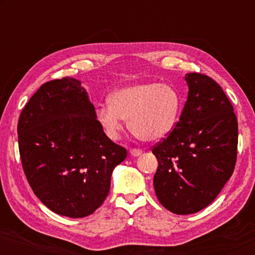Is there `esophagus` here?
Segmentation results:
<instances>
[{
    "mask_svg": "<svg viewBox=\"0 0 255 255\" xmlns=\"http://www.w3.org/2000/svg\"><path fill=\"white\" fill-rule=\"evenodd\" d=\"M130 153H131V155H133V156H139L142 153V151L140 148H131Z\"/></svg>",
    "mask_w": 255,
    "mask_h": 255,
    "instance_id": "obj_1",
    "label": "esophagus"
}]
</instances>
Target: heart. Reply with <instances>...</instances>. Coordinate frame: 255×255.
Here are the masks:
<instances>
[{"instance_id": "b5f03b06", "label": "heart", "mask_w": 255, "mask_h": 255, "mask_svg": "<svg viewBox=\"0 0 255 255\" xmlns=\"http://www.w3.org/2000/svg\"><path fill=\"white\" fill-rule=\"evenodd\" d=\"M181 100L173 87L165 83H145L122 88L110 96V103L97 107L96 118L106 134L117 140L125 120L130 130L148 141L160 140L170 133L179 118Z\"/></svg>"}]
</instances>
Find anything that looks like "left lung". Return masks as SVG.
I'll return each instance as SVG.
<instances>
[{"label": "left lung", "instance_id": "1", "mask_svg": "<svg viewBox=\"0 0 255 255\" xmlns=\"http://www.w3.org/2000/svg\"><path fill=\"white\" fill-rule=\"evenodd\" d=\"M184 79L189 92L180 120L152 147L156 197L176 215L195 214L217 197L235 170L238 147V122L222 87L201 73Z\"/></svg>", "mask_w": 255, "mask_h": 255}]
</instances>
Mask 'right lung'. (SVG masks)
Here are the masks:
<instances>
[{"label": "right lung", "instance_id": "obj_1", "mask_svg": "<svg viewBox=\"0 0 255 255\" xmlns=\"http://www.w3.org/2000/svg\"><path fill=\"white\" fill-rule=\"evenodd\" d=\"M18 147L33 193L55 214L92 215L110 190L115 167L127 149L111 141L96 120L81 82H45L20 113Z\"/></svg>", "mask_w": 255, "mask_h": 255}]
</instances>
